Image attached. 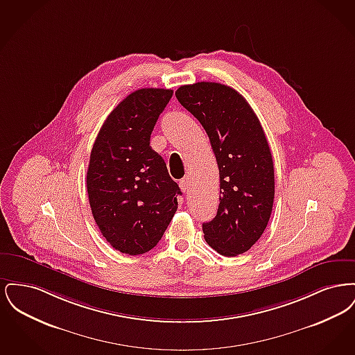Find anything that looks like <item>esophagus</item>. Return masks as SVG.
<instances>
[{
  "mask_svg": "<svg viewBox=\"0 0 355 355\" xmlns=\"http://www.w3.org/2000/svg\"><path fill=\"white\" fill-rule=\"evenodd\" d=\"M189 186H190V184H189V178H187V177L182 178V180L180 181V187L182 189V191H187V190H189Z\"/></svg>",
  "mask_w": 355,
  "mask_h": 355,
  "instance_id": "esophagus-1",
  "label": "esophagus"
}]
</instances>
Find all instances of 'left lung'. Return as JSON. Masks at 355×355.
<instances>
[{"instance_id": "8db88e82", "label": "left lung", "mask_w": 355, "mask_h": 355, "mask_svg": "<svg viewBox=\"0 0 355 355\" xmlns=\"http://www.w3.org/2000/svg\"><path fill=\"white\" fill-rule=\"evenodd\" d=\"M175 97L201 122L220 169L218 211L202 225L205 241L225 257L245 253L263 234L274 202V165L261 122L226 85H184Z\"/></svg>"}]
</instances>
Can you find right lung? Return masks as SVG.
I'll use <instances>...</instances> for the list:
<instances>
[{"label": "right lung", "mask_w": 355, "mask_h": 355, "mask_svg": "<svg viewBox=\"0 0 355 355\" xmlns=\"http://www.w3.org/2000/svg\"><path fill=\"white\" fill-rule=\"evenodd\" d=\"M171 89L130 93L105 119L86 175L92 214L105 239L121 253L138 255L159 242L177 211L178 185L150 146Z\"/></svg>", "instance_id": "1"}]
</instances>
